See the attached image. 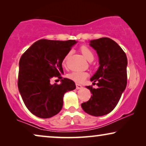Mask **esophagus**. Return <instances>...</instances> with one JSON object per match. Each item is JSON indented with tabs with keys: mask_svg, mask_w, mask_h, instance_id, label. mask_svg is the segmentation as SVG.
<instances>
[{
	"mask_svg": "<svg viewBox=\"0 0 146 146\" xmlns=\"http://www.w3.org/2000/svg\"><path fill=\"white\" fill-rule=\"evenodd\" d=\"M76 89L77 90H79V89H81L82 88V86L79 84H76Z\"/></svg>",
	"mask_w": 146,
	"mask_h": 146,
	"instance_id": "1",
	"label": "esophagus"
}]
</instances>
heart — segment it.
<instances>
[{"label": "heart", "mask_w": 146, "mask_h": 146, "mask_svg": "<svg viewBox=\"0 0 146 146\" xmlns=\"http://www.w3.org/2000/svg\"><path fill=\"white\" fill-rule=\"evenodd\" d=\"M80 51L82 53L86 58L88 60L91 62L92 61L94 58V54L93 51L92 50L91 48L88 46L83 45L80 47ZM71 52H69L63 60V64L66 65V62L68 58L69 57V56L70 55ZM88 76V73L87 72H82V71H76L73 72L70 74L68 75V78L74 81L75 82L77 83H82L86 79V78Z\"/></svg>", "instance_id": "obj_1"}]
</instances>
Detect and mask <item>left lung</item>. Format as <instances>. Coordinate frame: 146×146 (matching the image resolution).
I'll return each instance as SVG.
<instances>
[{"instance_id":"left-lung-1","label":"left lung","mask_w":146,"mask_h":146,"mask_svg":"<svg viewBox=\"0 0 146 146\" xmlns=\"http://www.w3.org/2000/svg\"><path fill=\"white\" fill-rule=\"evenodd\" d=\"M90 45L96 50L100 66L90 80L98 86H86L92 94L90 99L81 106L94 116L107 114L114 109L127 85V60L121 48L109 38L90 41Z\"/></svg>"}]
</instances>
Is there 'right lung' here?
Wrapping results in <instances>:
<instances>
[{
    "label": "right lung",
    "instance_id": "add662e5",
    "mask_svg": "<svg viewBox=\"0 0 146 146\" xmlns=\"http://www.w3.org/2000/svg\"><path fill=\"white\" fill-rule=\"evenodd\" d=\"M76 40L41 39L26 50L20 59L18 87L29 110L41 118L60 112L63 96L76 88L74 82L63 78L62 63ZM52 77L61 79L60 85H51Z\"/></svg>",
    "mask_w": 146,
    "mask_h": 146
}]
</instances>
